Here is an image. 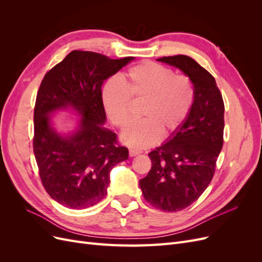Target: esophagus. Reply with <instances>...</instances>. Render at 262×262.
<instances>
[{"label":"esophagus","mask_w":262,"mask_h":262,"mask_svg":"<svg viewBox=\"0 0 262 262\" xmlns=\"http://www.w3.org/2000/svg\"><path fill=\"white\" fill-rule=\"evenodd\" d=\"M141 153H142L141 149H137V148H130V149H129V155H130L131 157L137 156V155H139V154H141Z\"/></svg>","instance_id":"obj_1"}]
</instances>
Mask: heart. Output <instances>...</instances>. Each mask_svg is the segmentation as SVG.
I'll use <instances>...</instances> for the list:
<instances>
[{
  "instance_id": "obj_1",
  "label": "heart",
  "mask_w": 262,
  "mask_h": 262,
  "mask_svg": "<svg viewBox=\"0 0 262 262\" xmlns=\"http://www.w3.org/2000/svg\"><path fill=\"white\" fill-rule=\"evenodd\" d=\"M112 78L101 90L105 112L118 128L129 122L133 100H145L142 116L122 134L123 143L132 148H145L160 141L162 132L171 133L186 121L194 100L191 82L175 75L168 68L154 62H142L120 77Z\"/></svg>"
}]
</instances>
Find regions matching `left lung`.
Returning a JSON list of instances; mask_svg holds the SVG:
<instances>
[{"instance_id": "left-lung-1", "label": "left lung", "mask_w": 262, "mask_h": 262, "mask_svg": "<svg viewBox=\"0 0 262 262\" xmlns=\"http://www.w3.org/2000/svg\"><path fill=\"white\" fill-rule=\"evenodd\" d=\"M157 61L181 70L190 78L194 100L180 128L148 154L152 167L140 179V188L152 207L177 212L199 199L213 178L223 146L224 101L215 78L188 55Z\"/></svg>"}]
</instances>
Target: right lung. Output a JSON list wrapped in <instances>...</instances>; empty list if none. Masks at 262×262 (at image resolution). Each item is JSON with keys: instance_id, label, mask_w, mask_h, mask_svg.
<instances>
[{"instance_id": "right-lung-1", "label": "right lung", "mask_w": 262, "mask_h": 262, "mask_svg": "<svg viewBox=\"0 0 262 262\" xmlns=\"http://www.w3.org/2000/svg\"><path fill=\"white\" fill-rule=\"evenodd\" d=\"M133 58L110 59L74 50L49 72L37 93L34 112V154L46 191L70 209H86L107 194L109 172L129 157L117 134L104 128L101 85ZM72 107L80 115L77 130L61 135L50 114Z\"/></svg>"}]
</instances>
